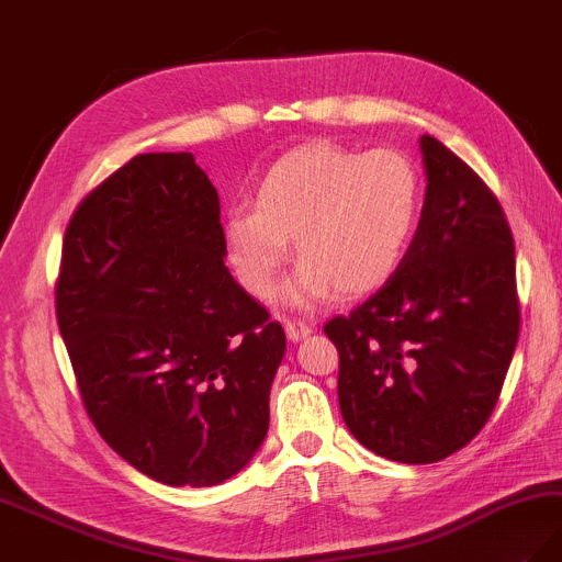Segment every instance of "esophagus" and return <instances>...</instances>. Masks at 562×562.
Masks as SVG:
<instances>
[{
	"mask_svg": "<svg viewBox=\"0 0 562 562\" xmlns=\"http://www.w3.org/2000/svg\"><path fill=\"white\" fill-rule=\"evenodd\" d=\"M284 330H286V338H289V340L299 342L301 338H307L310 334H313V326L301 322V319H286Z\"/></svg>",
	"mask_w": 562,
	"mask_h": 562,
	"instance_id": "esophagus-1",
	"label": "esophagus"
}]
</instances>
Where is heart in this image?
<instances>
[{"instance_id": "1", "label": "heart", "mask_w": 562, "mask_h": 562, "mask_svg": "<svg viewBox=\"0 0 562 562\" xmlns=\"http://www.w3.org/2000/svg\"><path fill=\"white\" fill-rule=\"evenodd\" d=\"M422 173L398 150H351L307 143L280 157L255 190V211L224 220V245L240 284L276 294L294 240L299 273L289 301L363 296L403 266L422 217Z\"/></svg>"}]
</instances>
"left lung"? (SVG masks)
Listing matches in <instances>:
<instances>
[{"mask_svg": "<svg viewBox=\"0 0 562 562\" xmlns=\"http://www.w3.org/2000/svg\"><path fill=\"white\" fill-rule=\"evenodd\" d=\"M426 199L403 266L324 324L351 435L398 463H438L484 428L518 340L514 238L501 201L422 136Z\"/></svg>", "mask_w": 562, "mask_h": 562, "instance_id": "obj_1", "label": "left lung"}]
</instances>
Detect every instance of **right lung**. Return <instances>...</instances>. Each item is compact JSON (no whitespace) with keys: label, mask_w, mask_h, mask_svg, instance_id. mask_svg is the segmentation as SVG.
Instances as JSON below:
<instances>
[{"label":"right lung","mask_w":562,"mask_h":562,"mask_svg":"<svg viewBox=\"0 0 562 562\" xmlns=\"http://www.w3.org/2000/svg\"><path fill=\"white\" fill-rule=\"evenodd\" d=\"M190 153L136 155L78 203L55 284L82 405L150 480L215 486L257 453L286 340L224 266Z\"/></svg>","instance_id":"obj_1"}]
</instances>
